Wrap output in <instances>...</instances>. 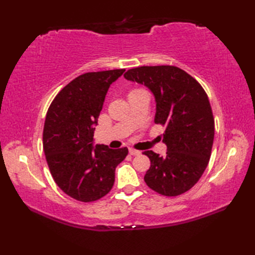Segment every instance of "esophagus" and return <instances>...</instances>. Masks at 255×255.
Listing matches in <instances>:
<instances>
[{
  "mask_svg": "<svg viewBox=\"0 0 255 255\" xmlns=\"http://www.w3.org/2000/svg\"><path fill=\"white\" fill-rule=\"evenodd\" d=\"M129 153H130L131 155H139L141 152H140L139 150H136V149H133V148H129Z\"/></svg>",
  "mask_w": 255,
  "mask_h": 255,
  "instance_id": "esophagus-1",
  "label": "esophagus"
}]
</instances>
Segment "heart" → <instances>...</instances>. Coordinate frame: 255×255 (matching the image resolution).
<instances>
[{
	"label": "heart",
	"mask_w": 255,
	"mask_h": 255,
	"mask_svg": "<svg viewBox=\"0 0 255 255\" xmlns=\"http://www.w3.org/2000/svg\"><path fill=\"white\" fill-rule=\"evenodd\" d=\"M134 91H138V90H132L131 92H134ZM131 92H130V93H131Z\"/></svg>",
	"instance_id": "b5f03b06"
}]
</instances>
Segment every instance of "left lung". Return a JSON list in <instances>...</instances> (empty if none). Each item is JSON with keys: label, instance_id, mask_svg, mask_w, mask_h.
<instances>
[{"label": "left lung", "instance_id": "8db88e82", "mask_svg": "<svg viewBox=\"0 0 255 255\" xmlns=\"http://www.w3.org/2000/svg\"><path fill=\"white\" fill-rule=\"evenodd\" d=\"M124 77L152 92L154 123L165 126L166 155L144 151L151 161L144 182L164 196L187 192L207 167L214 143L215 121L207 94L192 75L174 66L138 67Z\"/></svg>", "mask_w": 255, "mask_h": 255}]
</instances>
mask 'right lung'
I'll list each match as a JSON object with an SVG mask.
<instances>
[{"mask_svg": "<svg viewBox=\"0 0 255 255\" xmlns=\"http://www.w3.org/2000/svg\"><path fill=\"white\" fill-rule=\"evenodd\" d=\"M125 69L88 72L59 92L47 112L42 142L51 175L62 191L80 202H94L110 193L115 169L128 149L94 142L105 96Z\"/></svg>", "mask_w": 255, "mask_h": 255, "instance_id": "1", "label": "right lung"}]
</instances>
